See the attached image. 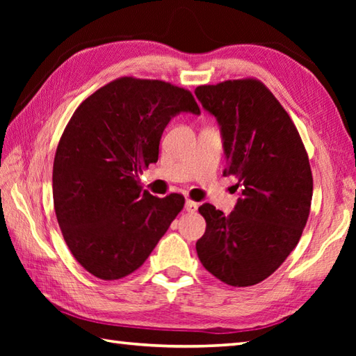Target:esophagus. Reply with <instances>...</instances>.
<instances>
[{"mask_svg":"<svg viewBox=\"0 0 356 356\" xmlns=\"http://www.w3.org/2000/svg\"><path fill=\"white\" fill-rule=\"evenodd\" d=\"M185 209L188 211V213H195V211H197V203H195L194 200H186Z\"/></svg>","mask_w":356,"mask_h":356,"instance_id":"obj_1","label":"esophagus"}]
</instances>
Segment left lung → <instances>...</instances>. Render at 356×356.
Here are the masks:
<instances>
[{"label": "left lung", "instance_id": "left-lung-1", "mask_svg": "<svg viewBox=\"0 0 356 356\" xmlns=\"http://www.w3.org/2000/svg\"><path fill=\"white\" fill-rule=\"evenodd\" d=\"M195 96L220 124L223 174L241 186L231 214L211 203L199 208L207 231L195 249L203 268L220 282L254 286L280 268L306 226L314 179L305 143L283 105L259 79L200 86Z\"/></svg>", "mask_w": 356, "mask_h": 356}]
</instances>
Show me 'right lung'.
Masks as SVG:
<instances>
[{
	"label": "right lung",
	"mask_w": 356,
	"mask_h": 356,
	"mask_svg": "<svg viewBox=\"0 0 356 356\" xmlns=\"http://www.w3.org/2000/svg\"><path fill=\"white\" fill-rule=\"evenodd\" d=\"M180 111L200 113L190 90L122 76L90 95L67 124L53 161V203L67 246L92 275L133 274L184 209L182 194L159 199L139 185Z\"/></svg>",
	"instance_id": "1"
}]
</instances>
